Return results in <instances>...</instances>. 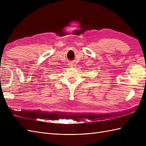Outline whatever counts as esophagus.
<instances>
[{
  "mask_svg": "<svg viewBox=\"0 0 146 146\" xmlns=\"http://www.w3.org/2000/svg\"><path fill=\"white\" fill-rule=\"evenodd\" d=\"M69 66H70V67H73V66H74V64H73L72 63H70L69 64Z\"/></svg>",
  "mask_w": 146,
  "mask_h": 146,
  "instance_id": "obj_1",
  "label": "esophagus"
}]
</instances>
